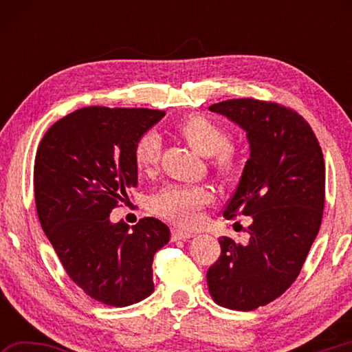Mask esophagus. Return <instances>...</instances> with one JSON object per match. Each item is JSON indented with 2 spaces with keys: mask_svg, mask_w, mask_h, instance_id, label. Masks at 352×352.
<instances>
[{
  "mask_svg": "<svg viewBox=\"0 0 352 352\" xmlns=\"http://www.w3.org/2000/svg\"><path fill=\"white\" fill-rule=\"evenodd\" d=\"M194 236H195V233H192V231H186V230H180V228L172 230V239L174 241H186Z\"/></svg>",
  "mask_w": 352,
  "mask_h": 352,
  "instance_id": "obj_1",
  "label": "esophagus"
}]
</instances>
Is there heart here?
<instances>
[{"instance_id": "heart-1", "label": "heart", "mask_w": 352, "mask_h": 352, "mask_svg": "<svg viewBox=\"0 0 352 352\" xmlns=\"http://www.w3.org/2000/svg\"><path fill=\"white\" fill-rule=\"evenodd\" d=\"M178 132L200 155L211 157L219 172L231 174L236 170L237 158L234 148L230 146V135L210 118L201 115L184 118L178 124ZM162 135L157 130L140 135L133 144L136 166L144 172L153 170L162 158ZM211 201L212 192L208 186L168 184L151 199V208L155 214L177 225L194 226L200 220L201 210Z\"/></svg>"}]
</instances>
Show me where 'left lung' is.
I'll return each mask as SVG.
<instances>
[{"mask_svg":"<svg viewBox=\"0 0 352 352\" xmlns=\"http://www.w3.org/2000/svg\"><path fill=\"white\" fill-rule=\"evenodd\" d=\"M210 110L247 133L250 158L223 216L253 222L247 243L220 237L208 289L219 306L247 312L276 300L300 275L323 217V152L306 119L284 105L247 98Z\"/></svg>","mask_w":352,"mask_h":352,"instance_id":"obj_1","label":"left lung"}]
</instances>
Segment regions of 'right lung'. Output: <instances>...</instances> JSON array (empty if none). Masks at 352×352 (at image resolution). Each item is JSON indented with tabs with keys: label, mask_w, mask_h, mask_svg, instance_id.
Here are the masks:
<instances>
[{
	"label": "right lung",
	"mask_w": 352,
	"mask_h": 352,
	"mask_svg": "<svg viewBox=\"0 0 352 352\" xmlns=\"http://www.w3.org/2000/svg\"><path fill=\"white\" fill-rule=\"evenodd\" d=\"M166 115L148 109L87 107L45 133L34 163L38 220L68 276L107 306L126 307L153 292L152 262L170 239L146 217L132 228L110 212L138 184L136 138Z\"/></svg>",
	"instance_id": "obj_1"
}]
</instances>
